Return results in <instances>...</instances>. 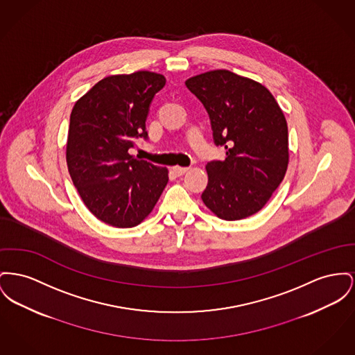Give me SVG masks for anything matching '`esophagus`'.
Returning a JSON list of instances; mask_svg holds the SVG:
<instances>
[{"instance_id":"esophagus-1","label":"esophagus","mask_w":355,"mask_h":355,"mask_svg":"<svg viewBox=\"0 0 355 355\" xmlns=\"http://www.w3.org/2000/svg\"><path fill=\"white\" fill-rule=\"evenodd\" d=\"M173 171H174L177 175H184L187 171H189V167L174 166L173 167Z\"/></svg>"}]
</instances>
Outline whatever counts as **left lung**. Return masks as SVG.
Segmentation results:
<instances>
[{"instance_id":"obj_1","label":"left lung","mask_w":355,"mask_h":355,"mask_svg":"<svg viewBox=\"0 0 355 355\" xmlns=\"http://www.w3.org/2000/svg\"><path fill=\"white\" fill-rule=\"evenodd\" d=\"M185 84L208 111L214 144L227 148L224 161L205 167L208 187L201 198L218 218H247L264 208L286 175V116L263 84L227 69L191 76Z\"/></svg>"}]
</instances>
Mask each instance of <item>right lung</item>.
Returning a JSON list of instances; mask_svg holds the SVG:
<instances>
[{
    "label": "right lung",
    "mask_w": 355,
    "mask_h": 355,
    "mask_svg": "<svg viewBox=\"0 0 355 355\" xmlns=\"http://www.w3.org/2000/svg\"><path fill=\"white\" fill-rule=\"evenodd\" d=\"M161 73L137 71L110 75L75 103L67 139V166L87 209L115 228L141 224L168 181L166 167L128 153L147 138L146 118Z\"/></svg>",
    "instance_id": "add662e5"
}]
</instances>
